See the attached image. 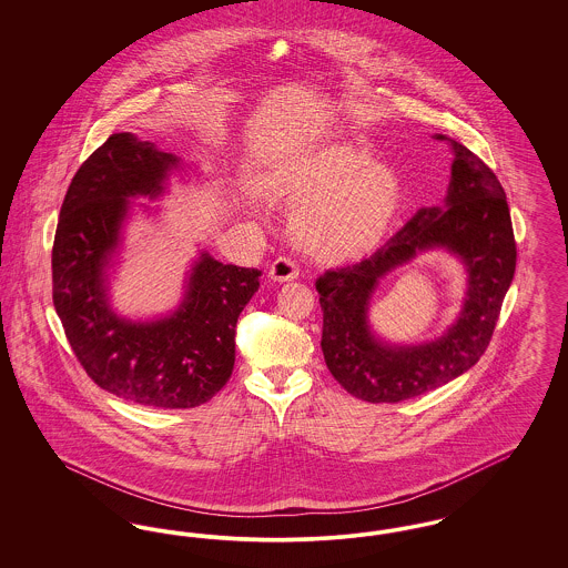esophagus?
Returning a JSON list of instances; mask_svg holds the SVG:
<instances>
[{
  "label": "esophagus",
  "mask_w": 568,
  "mask_h": 568,
  "mask_svg": "<svg viewBox=\"0 0 568 568\" xmlns=\"http://www.w3.org/2000/svg\"><path fill=\"white\" fill-rule=\"evenodd\" d=\"M268 276H271V281H276V283L294 281V278H297V266L292 260H287V257H278V260L272 262Z\"/></svg>",
  "instance_id": "esophagus-1"
}]
</instances>
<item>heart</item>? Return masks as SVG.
<instances>
[{
    "label": "heart",
    "mask_w": 568,
    "mask_h": 568,
    "mask_svg": "<svg viewBox=\"0 0 568 568\" xmlns=\"http://www.w3.org/2000/svg\"><path fill=\"white\" fill-rule=\"evenodd\" d=\"M274 191L296 204L294 234L324 262L355 260L373 251L403 202L398 174L355 144H327L283 165Z\"/></svg>",
    "instance_id": "obj_1"
}]
</instances>
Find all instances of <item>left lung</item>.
I'll list each match as a JSON object with an SVG mask.
<instances>
[{"mask_svg":"<svg viewBox=\"0 0 568 568\" xmlns=\"http://www.w3.org/2000/svg\"><path fill=\"white\" fill-rule=\"evenodd\" d=\"M452 181L443 206L419 209L387 243L359 264L317 278L324 311L325 364L352 396L400 403L454 381L486 353L514 281V225L505 190L473 151L447 135ZM443 247L467 271V294L457 322L443 337L419 346L381 339L367 320L377 283L419 252Z\"/></svg>","mask_w":568,"mask_h":568,"instance_id":"1","label":"left lung"}]
</instances>
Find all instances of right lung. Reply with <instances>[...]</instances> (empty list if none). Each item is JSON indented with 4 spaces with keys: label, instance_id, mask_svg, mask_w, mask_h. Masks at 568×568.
<instances>
[{
    "label": "right lung",
    "instance_id": "1",
    "mask_svg": "<svg viewBox=\"0 0 568 568\" xmlns=\"http://www.w3.org/2000/svg\"><path fill=\"white\" fill-rule=\"evenodd\" d=\"M176 170H185L181 160L153 142L110 135L74 174L53 244L54 311L82 368L110 394L158 408L204 405L227 383L236 322L262 276L200 251L174 311L146 322L114 313L109 272L132 200L162 197Z\"/></svg>",
    "mask_w": 568,
    "mask_h": 568
}]
</instances>
